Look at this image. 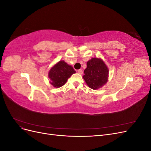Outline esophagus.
<instances>
[{
  "label": "esophagus",
  "instance_id": "obj_1",
  "mask_svg": "<svg viewBox=\"0 0 151 151\" xmlns=\"http://www.w3.org/2000/svg\"><path fill=\"white\" fill-rule=\"evenodd\" d=\"M77 72H78L79 74H83V70H82V69H79V70H77Z\"/></svg>",
  "mask_w": 151,
  "mask_h": 151
}]
</instances>
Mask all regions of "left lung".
<instances>
[{
  "label": "left lung",
  "mask_w": 151,
  "mask_h": 151,
  "mask_svg": "<svg viewBox=\"0 0 151 151\" xmlns=\"http://www.w3.org/2000/svg\"><path fill=\"white\" fill-rule=\"evenodd\" d=\"M108 68L100 58H93L87 62L83 78L86 84L93 89H98L106 83Z\"/></svg>",
  "instance_id": "obj_1"
}]
</instances>
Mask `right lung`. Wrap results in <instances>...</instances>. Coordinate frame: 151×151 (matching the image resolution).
<instances>
[{
	"label": "right lung",
	"instance_id": "add662e5",
	"mask_svg": "<svg viewBox=\"0 0 151 151\" xmlns=\"http://www.w3.org/2000/svg\"><path fill=\"white\" fill-rule=\"evenodd\" d=\"M74 73L76 71L72 66L61 60L56 63L49 72L50 83L55 88H60L66 83L67 79Z\"/></svg>",
	"mask_w": 151,
	"mask_h": 151
}]
</instances>
